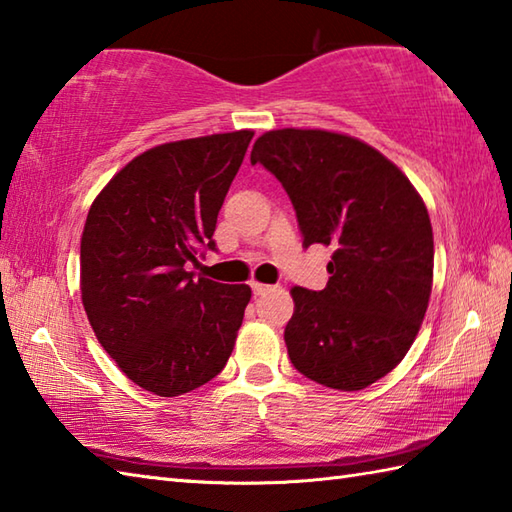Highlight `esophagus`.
Masks as SVG:
<instances>
[{"instance_id": "1", "label": "esophagus", "mask_w": 512, "mask_h": 512, "mask_svg": "<svg viewBox=\"0 0 512 512\" xmlns=\"http://www.w3.org/2000/svg\"><path fill=\"white\" fill-rule=\"evenodd\" d=\"M250 288H253L255 295H264V293L271 291V286H268V284H259V282H253V284H250Z\"/></svg>"}]
</instances>
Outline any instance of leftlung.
Wrapping results in <instances>:
<instances>
[{
  "mask_svg": "<svg viewBox=\"0 0 512 512\" xmlns=\"http://www.w3.org/2000/svg\"><path fill=\"white\" fill-rule=\"evenodd\" d=\"M250 163L282 183L304 248H333L327 286L291 291L288 358L324 387L365 389L405 358L430 302L434 239L423 199L374 147L322 129L266 132Z\"/></svg>",
  "mask_w": 512,
  "mask_h": 512,
  "instance_id": "obj_1",
  "label": "left lung"
}]
</instances>
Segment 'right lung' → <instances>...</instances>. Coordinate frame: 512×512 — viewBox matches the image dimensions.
Instances as JSON below:
<instances>
[{"instance_id": "1", "label": "right lung", "mask_w": 512, "mask_h": 512, "mask_svg": "<svg viewBox=\"0 0 512 512\" xmlns=\"http://www.w3.org/2000/svg\"><path fill=\"white\" fill-rule=\"evenodd\" d=\"M253 132L165 143L136 156L91 203L80 241L82 304L129 380L179 396L215 378L235 347L250 288L197 277L217 250L221 203Z\"/></svg>"}]
</instances>
